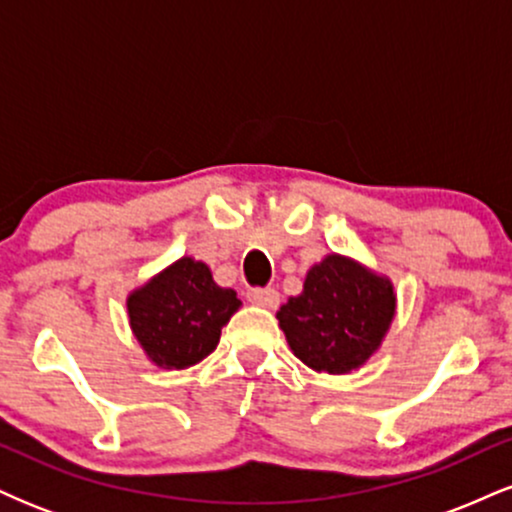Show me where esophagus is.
Listing matches in <instances>:
<instances>
[{
	"label": "esophagus",
	"mask_w": 512,
	"mask_h": 512,
	"mask_svg": "<svg viewBox=\"0 0 512 512\" xmlns=\"http://www.w3.org/2000/svg\"><path fill=\"white\" fill-rule=\"evenodd\" d=\"M248 301L255 305H262V308H276V305H279V291L276 289H250Z\"/></svg>",
	"instance_id": "1"
}]
</instances>
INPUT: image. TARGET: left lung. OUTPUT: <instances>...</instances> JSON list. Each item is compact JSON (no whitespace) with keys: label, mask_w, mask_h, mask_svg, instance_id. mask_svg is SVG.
Here are the masks:
<instances>
[{"label":"left lung","mask_w":512,"mask_h":512,"mask_svg":"<svg viewBox=\"0 0 512 512\" xmlns=\"http://www.w3.org/2000/svg\"><path fill=\"white\" fill-rule=\"evenodd\" d=\"M395 315L390 281L346 257L330 255L305 276L303 293L276 313L305 366L349 373L368 361Z\"/></svg>","instance_id":"left-lung-1"}]
</instances>
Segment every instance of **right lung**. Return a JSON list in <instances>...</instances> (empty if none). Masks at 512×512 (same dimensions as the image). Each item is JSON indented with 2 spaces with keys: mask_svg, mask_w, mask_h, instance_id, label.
<instances>
[{
  "mask_svg": "<svg viewBox=\"0 0 512 512\" xmlns=\"http://www.w3.org/2000/svg\"><path fill=\"white\" fill-rule=\"evenodd\" d=\"M240 308L233 289H221L209 267L182 257L127 298L129 325L156 366H195L216 349L221 327Z\"/></svg>",
  "mask_w": 512,
  "mask_h": 512,
  "instance_id": "1",
  "label": "right lung"
}]
</instances>
